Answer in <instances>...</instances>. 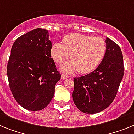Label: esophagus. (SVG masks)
I'll return each mask as SVG.
<instances>
[{"instance_id":"obj_1","label":"esophagus","mask_w":134,"mask_h":134,"mask_svg":"<svg viewBox=\"0 0 134 134\" xmlns=\"http://www.w3.org/2000/svg\"><path fill=\"white\" fill-rule=\"evenodd\" d=\"M68 77H69V75H66V74H63L62 75H61V79H62V80H65V79L68 78Z\"/></svg>"}]
</instances>
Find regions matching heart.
<instances>
[{
  "label": "heart",
  "mask_w": 134,
  "mask_h": 134,
  "mask_svg": "<svg viewBox=\"0 0 134 134\" xmlns=\"http://www.w3.org/2000/svg\"><path fill=\"white\" fill-rule=\"evenodd\" d=\"M63 44L56 42L51 48V56L56 63H62L71 54L72 60L65 63L62 70L73 73L76 70L88 74L94 70L104 59L107 44L103 38L81 34H71L63 38Z\"/></svg>",
  "instance_id": "b5f03b06"
}]
</instances>
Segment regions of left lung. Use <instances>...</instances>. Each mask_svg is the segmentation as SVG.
<instances>
[{
  "instance_id": "left-lung-1",
  "label": "left lung",
  "mask_w": 134,
  "mask_h": 134,
  "mask_svg": "<svg viewBox=\"0 0 134 134\" xmlns=\"http://www.w3.org/2000/svg\"><path fill=\"white\" fill-rule=\"evenodd\" d=\"M107 52L98 67L90 74L74 78L73 99L81 112L94 114L104 110L114 100L124 74L122 52L107 38Z\"/></svg>"
}]
</instances>
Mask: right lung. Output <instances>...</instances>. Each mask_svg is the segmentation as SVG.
Wrapping results in <instances>:
<instances>
[{
  "mask_svg": "<svg viewBox=\"0 0 134 134\" xmlns=\"http://www.w3.org/2000/svg\"><path fill=\"white\" fill-rule=\"evenodd\" d=\"M48 31L36 28L22 35L13 44L7 64L9 87L19 104L29 110H42L54 94L60 79L51 56Z\"/></svg>",
  "mask_w": 134,
  "mask_h": 134,
  "instance_id": "1",
  "label": "right lung"
}]
</instances>
